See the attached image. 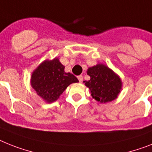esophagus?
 Wrapping results in <instances>:
<instances>
[{
  "label": "esophagus",
  "mask_w": 152,
  "mask_h": 152,
  "mask_svg": "<svg viewBox=\"0 0 152 152\" xmlns=\"http://www.w3.org/2000/svg\"><path fill=\"white\" fill-rule=\"evenodd\" d=\"M77 79H78V81H80V82H82V81H83V77H82V75H79V76H77Z\"/></svg>",
  "instance_id": "34e87169"
}]
</instances>
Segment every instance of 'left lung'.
Masks as SVG:
<instances>
[{
	"mask_svg": "<svg viewBox=\"0 0 152 152\" xmlns=\"http://www.w3.org/2000/svg\"><path fill=\"white\" fill-rule=\"evenodd\" d=\"M87 74L91 78L84 83L96 101L105 103L117 97L122 83L120 77L111 69L103 64H98L88 69Z\"/></svg>",
	"mask_w": 152,
	"mask_h": 152,
	"instance_id": "obj_1",
	"label": "left lung"
}]
</instances>
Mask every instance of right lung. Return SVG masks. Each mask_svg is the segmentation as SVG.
Returning a JSON list of instances; mask_svg holds the SVG:
<instances>
[{
  "label": "right lung",
  "mask_w": 152,
  "mask_h": 152,
  "mask_svg": "<svg viewBox=\"0 0 152 152\" xmlns=\"http://www.w3.org/2000/svg\"><path fill=\"white\" fill-rule=\"evenodd\" d=\"M75 82H78L77 77L64 72V66L56 58L42 63L31 77L32 87L47 102L56 101L68 85Z\"/></svg>",
  "instance_id": "add662e5"
}]
</instances>
